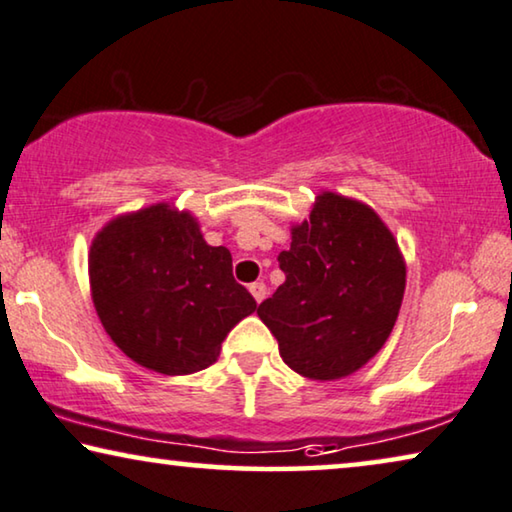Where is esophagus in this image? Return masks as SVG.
Segmentation results:
<instances>
[{"label": "esophagus", "instance_id": "esophagus-1", "mask_svg": "<svg viewBox=\"0 0 512 512\" xmlns=\"http://www.w3.org/2000/svg\"><path fill=\"white\" fill-rule=\"evenodd\" d=\"M250 294L255 296L257 303H262L266 299V285H264V282H253V285H250Z\"/></svg>", "mask_w": 512, "mask_h": 512}]
</instances>
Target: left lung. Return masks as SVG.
Masks as SVG:
<instances>
[{"mask_svg":"<svg viewBox=\"0 0 512 512\" xmlns=\"http://www.w3.org/2000/svg\"><path fill=\"white\" fill-rule=\"evenodd\" d=\"M278 262L285 282L257 315L289 368L335 381L377 356L398 319L407 264L375 209L324 190L292 225V246Z\"/></svg>","mask_w":512,"mask_h":512,"instance_id":"obj_1","label":"left lung"}]
</instances>
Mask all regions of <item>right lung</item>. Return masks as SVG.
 I'll return each mask as SVG.
<instances>
[{"instance_id": "add662e5", "label": "right lung", "mask_w": 512, "mask_h": 512, "mask_svg": "<svg viewBox=\"0 0 512 512\" xmlns=\"http://www.w3.org/2000/svg\"><path fill=\"white\" fill-rule=\"evenodd\" d=\"M91 301L131 361L160 375H193L257 303L232 276V255L209 246L190 211L158 202L121 213L89 248Z\"/></svg>"}]
</instances>
